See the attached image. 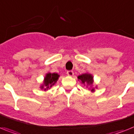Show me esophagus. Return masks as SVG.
Wrapping results in <instances>:
<instances>
[{"label": "esophagus", "instance_id": "1", "mask_svg": "<svg viewBox=\"0 0 134 134\" xmlns=\"http://www.w3.org/2000/svg\"><path fill=\"white\" fill-rule=\"evenodd\" d=\"M67 74L69 76H74V71H71V70L67 71Z\"/></svg>", "mask_w": 134, "mask_h": 134}]
</instances>
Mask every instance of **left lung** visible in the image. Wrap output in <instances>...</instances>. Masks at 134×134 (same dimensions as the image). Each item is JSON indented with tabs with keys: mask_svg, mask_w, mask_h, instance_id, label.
<instances>
[{
	"mask_svg": "<svg viewBox=\"0 0 134 134\" xmlns=\"http://www.w3.org/2000/svg\"><path fill=\"white\" fill-rule=\"evenodd\" d=\"M78 80H80L81 83L84 84V85L90 86V90H91V92H94L95 90L93 87V77L91 74L89 73H85V74H82L78 76ZM97 88V87H96Z\"/></svg>",
	"mask_w": 134,
	"mask_h": 134,
	"instance_id": "left-lung-1",
	"label": "left lung"
}]
</instances>
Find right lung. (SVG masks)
I'll list each match as a JSON object with an SVG mask.
<instances>
[{
  "mask_svg": "<svg viewBox=\"0 0 134 134\" xmlns=\"http://www.w3.org/2000/svg\"><path fill=\"white\" fill-rule=\"evenodd\" d=\"M59 77L60 75L56 73H47L45 75L44 80H43V83L41 85L40 88L44 91L49 90L52 86H54L56 84Z\"/></svg>",
  "mask_w": 134,
  "mask_h": 134,
  "instance_id": "obj_1",
  "label": "right lung"
}]
</instances>
